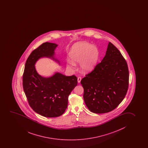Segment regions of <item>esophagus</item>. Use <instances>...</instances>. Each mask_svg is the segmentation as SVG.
<instances>
[{
  "instance_id": "obj_1",
  "label": "esophagus",
  "mask_w": 148,
  "mask_h": 148,
  "mask_svg": "<svg viewBox=\"0 0 148 148\" xmlns=\"http://www.w3.org/2000/svg\"><path fill=\"white\" fill-rule=\"evenodd\" d=\"M81 80H82V78L81 77H78V78H77L78 83H80V82H81Z\"/></svg>"
}]
</instances>
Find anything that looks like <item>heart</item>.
Wrapping results in <instances>:
<instances>
[{"instance_id": "b5f03b06", "label": "heart", "mask_w": 148, "mask_h": 148, "mask_svg": "<svg viewBox=\"0 0 148 148\" xmlns=\"http://www.w3.org/2000/svg\"><path fill=\"white\" fill-rule=\"evenodd\" d=\"M99 55V50L96 46L86 42L78 44L73 47L69 53L70 60L67 61L66 66L74 70L75 64L80 63L82 71L90 72L96 66Z\"/></svg>"}]
</instances>
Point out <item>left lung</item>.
<instances>
[{"label": "left lung", "instance_id": "left-lung-1", "mask_svg": "<svg viewBox=\"0 0 148 148\" xmlns=\"http://www.w3.org/2000/svg\"><path fill=\"white\" fill-rule=\"evenodd\" d=\"M81 84L84 102L93 113L111 112L123 100L128 88V68L122 54L112 43H108L101 62L82 79Z\"/></svg>", "mask_w": 148, "mask_h": 148}]
</instances>
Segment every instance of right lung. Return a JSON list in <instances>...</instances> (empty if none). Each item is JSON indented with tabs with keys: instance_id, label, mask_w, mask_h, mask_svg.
Masks as SVG:
<instances>
[{
	"instance_id": "right-lung-1",
	"label": "right lung",
	"mask_w": 148,
	"mask_h": 148,
	"mask_svg": "<svg viewBox=\"0 0 148 148\" xmlns=\"http://www.w3.org/2000/svg\"><path fill=\"white\" fill-rule=\"evenodd\" d=\"M56 43H43L28 56L23 75V87L29 104L34 112L46 118H55L64 113L68 97L77 84L75 75L66 76L56 72L50 77H43L35 64L42 58H51L60 65L56 57Z\"/></svg>"
}]
</instances>
